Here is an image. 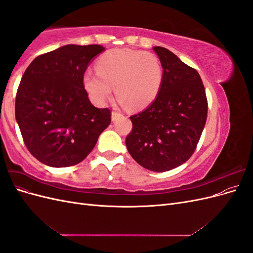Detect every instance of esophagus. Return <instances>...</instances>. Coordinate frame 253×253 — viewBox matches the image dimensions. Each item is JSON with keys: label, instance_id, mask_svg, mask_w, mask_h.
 I'll return each mask as SVG.
<instances>
[{"label": "esophagus", "instance_id": "1", "mask_svg": "<svg viewBox=\"0 0 253 253\" xmlns=\"http://www.w3.org/2000/svg\"><path fill=\"white\" fill-rule=\"evenodd\" d=\"M120 116H121V114H120V113H118V112H115V111H113V112H112V120H113V121L117 120Z\"/></svg>", "mask_w": 253, "mask_h": 253}]
</instances>
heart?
Returning a JSON list of instances; mask_svg holds the SVG:
<instances>
[{
  "label": "heart",
  "instance_id": "1",
  "mask_svg": "<svg viewBox=\"0 0 253 253\" xmlns=\"http://www.w3.org/2000/svg\"><path fill=\"white\" fill-rule=\"evenodd\" d=\"M96 72L83 75V86L91 101L103 105L115 95L128 110L138 111L157 98L164 82V68L154 53L128 48L106 51L96 61Z\"/></svg>",
  "mask_w": 253,
  "mask_h": 253
}]
</instances>
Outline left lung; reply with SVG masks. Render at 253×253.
<instances>
[{
	"mask_svg": "<svg viewBox=\"0 0 253 253\" xmlns=\"http://www.w3.org/2000/svg\"><path fill=\"white\" fill-rule=\"evenodd\" d=\"M164 68L157 98L129 118L126 144L129 154L150 171L166 172L192 156L203 133L208 101L200 74L172 51L153 47Z\"/></svg>",
	"mask_w": 253,
	"mask_h": 253,
	"instance_id": "8db88e82",
	"label": "left lung"
}]
</instances>
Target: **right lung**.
I'll return each instance as SVG.
<instances>
[{
	"mask_svg": "<svg viewBox=\"0 0 253 253\" xmlns=\"http://www.w3.org/2000/svg\"><path fill=\"white\" fill-rule=\"evenodd\" d=\"M101 45H65L38 56L21 79L16 119L34 157L53 168L81 163L111 124V110L90 103L82 78Z\"/></svg>",
	"mask_w": 253,
	"mask_h": 253,
	"instance_id": "add662e5",
	"label": "right lung"
}]
</instances>
